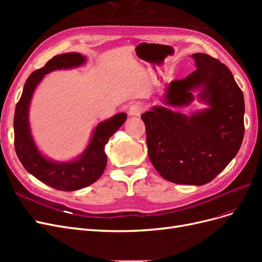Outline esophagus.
Masks as SVG:
<instances>
[{
  "label": "esophagus",
  "instance_id": "obj_1",
  "mask_svg": "<svg viewBox=\"0 0 262 262\" xmlns=\"http://www.w3.org/2000/svg\"><path fill=\"white\" fill-rule=\"evenodd\" d=\"M142 112H143V105L141 102H134L130 106L129 115L130 116H139Z\"/></svg>",
  "mask_w": 262,
  "mask_h": 262
}]
</instances>
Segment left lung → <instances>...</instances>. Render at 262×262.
I'll use <instances>...</instances> for the list:
<instances>
[{
	"label": "left lung",
	"instance_id": "left-lung-1",
	"mask_svg": "<svg viewBox=\"0 0 262 262\" xmlns=\"http://www.w3.org/2000/svg\"><path fill=\"white\" fill-rule=\"evenodd\" d=\"M196 70L172 81L165 104L185 106L191 91L210 108L191 117L153 107L141 116L145 123L148 157L166 180L202 186L215 178L238 152L244 139V95L229 69L205 53H194Z\"/></svg>",
	"mask_w": 262,
	"mask_h": 262
}]
</instances>
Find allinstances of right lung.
<instances>
[{"label": "right lung", "mask_w": 262, "mask_h": 262, "mask_svg": "<svg viewBox=\"0 0 262 262\" xmlns=\"http://www.w3.org/2000/svg\"><path fill=\"white\" fill-rule=\"evenodd\" d=\"M85 61L84 55L76 52L55 55L43 68L29 75L15 108L14 145L18 160L25 169L38 180L61 191L82 189L99 179L107 164L105 145L126 119V114L120 113L107 121L100 122L93 133L89 146L76 161L54 163L47 160L37 149L28 124V108L36 86L51 71L78 67Z\"/></svg>", "instance_id": "1"}]
</instances>
